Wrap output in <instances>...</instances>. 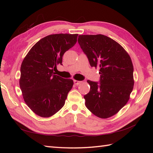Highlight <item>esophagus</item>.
<instances>
[{
	"instance_id": "34e87169",
	"label": "esophagus",
	"mask_w": 153,
	"mask_h": 153,
	"mask_svg": "<svg viewBox=\"0 0 153 153\" xmlns=\"http://www.w3.org/2000/svg\"><path fill=\"white\" fill-rule=\"evenodd\" d=\"M74 83L75 85H79L81 83H82V82H80V81H77V80H74Z\"/></svg>"
}]
</instances>
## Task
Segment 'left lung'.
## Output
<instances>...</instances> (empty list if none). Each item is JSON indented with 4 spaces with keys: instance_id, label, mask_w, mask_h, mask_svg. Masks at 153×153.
Returning a JSON list of instances; mask_svg holds the SVG:
<instances>
[{
    "instance_id": "8db88e82",
    "label": "left lung",
    "mask_w": 153,
    "mask_h": 153,
    "mask_svg": "<svg viewBox=\"0 0 153 153\" xmlns=\"http://www.w3.org/2000/svg\"><path fill=\"white\" fill-rule=\"evenodd\" d=\"M78 43L91 66L100 68L99 83L87 81L86 107L99 118H108L126 105L134 88L131 58L119 43L104 35H79Z\"/></svg>"
}]
</instances>
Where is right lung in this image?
Returning a JSON list of instances; mask_svg holds the SVG:
<instances>
[{"label":"right lung","instance_id":"right-lung-1","mask_svg":"<svg viewBox=\"0 0 153 153\" xmlns=\"http://www.w3.org/2000/svg\"><path fill=\"white\" fill-rule=\"evenodd\" d=\"M78 34L50 35L35 44L23 60L19 87L26 105L37 115L48 118L62 108L72 79L54 71L62 62L65 52L74 47Z\"/></svg>","mask_w":153,"mask_h":153}]
</instances>
